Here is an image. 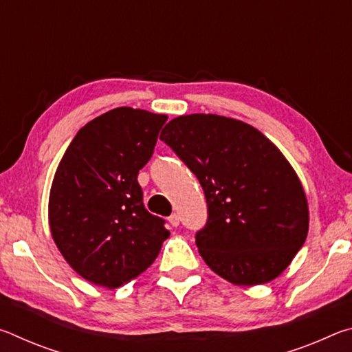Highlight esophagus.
Returning a JSON list of instances; mask_svg holds the SVG:
<instances>
[{
    "label": "esophagus",
    "instance_id": "obj_1",
    "mask_svg": "<svg viewBox=\"0 0 352 352\" xmlns=\"http://www.w3.org/2000/svg\"><path fill=\"white\" fill-rule=\"evenodd\" d=\"M169 223H170V226L180 225V217H178V214H172V216L169 217Z\"/></svg>",
    "mask_w": 352,
    "mask_h": 352
}]
</instances>
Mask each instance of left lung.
<instances>
[{"label":"left lung","instance_id":"8db88e82","mask_svg":"<svg viewBox=\"0 0 352 352\" xmlns=\"http://www.w3.org/2000/svg\"><path fill=\"white\" fill-rule=\"evenodd\" d=\"M160 138L204 188L195 243L208 267L236 285L281 275L309 231L306 192L281 151L247 122L205 113L174 118Z\"/></svg>","mask_w":352,"mask_h":352}]
</instances>
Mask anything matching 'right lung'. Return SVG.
Returning <instances> with one entry per match:
<instances>
[{"mask_svg":"<svg viewBox=\"0 0 352 352\" xmlns=\"http://www.w3.org/2000/svg\"><path fill=\"white\" fill-rule=\"evenodd\" d=\"M166 115L118 107L85 124L57 166L50 192L51 236L83 279L116 289L151 267L169 237L142 204L138 172Z\"/></svg>","mask_w":352,"mask_h":352,"instance_id":"right-lung-1","label":"right lung"}]
</instances>
